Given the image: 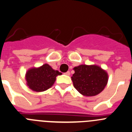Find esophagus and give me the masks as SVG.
Here are the masks:
<instances>
[{"instance_id": "34e87169", "label": "esophagus", "mask_w": 132, "mask_h": 132, "mask_svg": "<svg viewBox=\"0 0 132 132\" xmlns=\"http://www.w3.org/2000/svg\"><path fill=\"white\" fill-rule=\"evenodd\" d=\"M64 74L66 75V76H70V72H66V73H65Z\"/></svg>"}]
</instances>
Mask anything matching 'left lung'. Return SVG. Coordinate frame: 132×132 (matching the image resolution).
<instances>
[{
	"label": "left lung",
	"instance_id": "8db88e82",
	"mask_svg": "<svg viewBox=\"0 0 132 132\" xmlns=\"http://www.w3.org/2000/svg\"><path fill=\"white\" fill-rule=\"evenodd\" d=\"M72 78L76 89L85 96H94L105 88L108 82V73L96 64H81L73 68Z\"/></svg>",
	"mask_w": 132,
	"mask_h": 132
}]
</instances>
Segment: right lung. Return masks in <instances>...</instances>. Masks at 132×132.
I'll return each mask as SVG.
<instances>
[{
	"instance_id": "obj_1",
	"label": "right lung",
	"mask_w": 132,
	"mask_h": 132,
	"mask_svg": "<svg viewBox=\"0 0 132 132\" xmlns=\"http://www.w3.org/2000/svg\"><path fill=\"white\" fill-rule=\"evenodd\" d=\"M61 74L48 64H44L38 68H31L26 72L27 85L33 91L43 92L51 88L55 83L56 76Z\"/></svg>"
}]
</instances>
